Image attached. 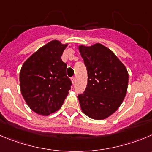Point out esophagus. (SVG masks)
Segmentation results:
<instances>
[{
  "label": "esophagus",
  "instance_id": "obj_1",
  "mask_svg": "<svg viewBox=\"0 0 152 152\" xmlns=\"http://www.w3.org/2000/svg\"><path fill=\"white\" fill-rule=\"evenodd\" d=\"M72 82H73V84L76 83V77H72Z\"/></svg>",
  "mask_w": 152,
  "mask_h": 152
}]
</instances>
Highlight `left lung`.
<instances>
[{
    "label": "left lung",
    "mask_w": 152,
    "mask_h": 152,
    "mask_svg": "<svg viewBox=\"0 0 152 152\" xmlns=\"http://www.w3.org/2000/svg\"><path fill=\"white\" fill-rule=\"evenodd\" d=\"M87 68V87L78 95L82 111L89 118L101 120L118 109L127 94L128 73L110 49L100 43L79 46Z\"/></svg>",
    "instance_id": "8db88e82"
}]
</instances>
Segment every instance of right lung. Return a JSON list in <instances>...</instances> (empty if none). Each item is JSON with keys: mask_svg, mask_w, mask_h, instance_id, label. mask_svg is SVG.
<instances>
[{"mask_svg": "<svg viewBox=\"0 0 152 152\" xmlns=\"http://www.w3.org/2000/svg\"><path fill=\"white\" fill-rule=\"evenodd\" d=\"M67 44L52 40L25 61L19 74L25 102L39 115H49L61 107L72 82L61 55Z\"/></svg>", "mask_w": 152, "mask_h": 152, "instance_id": "right-lung-1", "label": "right lung"}]
</instances>
